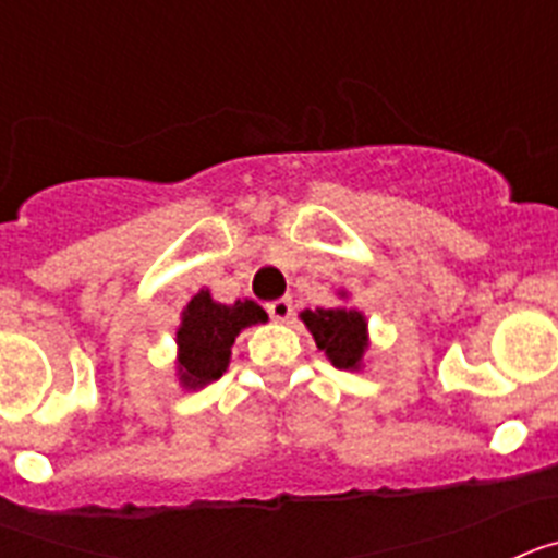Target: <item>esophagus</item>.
Wrapping results in <instances>:
<instances>
[{
  "label": "esophagus",
  "mask_w": 558,
  "mask_h": 558,
  "mask_svg": "<svg viewBox=\"0 0 558 558\" xmlns=\"http://www.w3.org/2000/svg\"><path fill=\"white\" fill-rule=\"evenodd\" d=\"M268 315L274 322H288L290 315H293V299H276V302H268Z\"/></svg>",
  "instance_id": "obj_1"
}]
</instances>
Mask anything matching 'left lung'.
Here are the masks:
<instances>
[{
    "instance_id": "1",
    "label": "left lung",
    "mask_w": 558,
    "mask_h": 558,
    "mask_svg": "<svg viewBox=\"0 0 558 558\" xmlns=\"http://www.w3.org/2000/svg\"><path fill=\"white\" fill-rule=\"evenodd\" d=\"M304 324L335 368H354L366 349V322L357 310H304Z\"/></svg>"
}]
</instances>
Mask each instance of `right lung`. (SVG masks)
<instances>
[{
	"mask_svg": "<svg viewBox=\"0 0 558 558\" xmlns=\"http://www.w3.org/2000/svg\"><path fill=\"white\" fill-rule=\"evenodd\" d=\"M259 322H268V315L248 299L234 304H215L206 290L192 295L179 329L181 383L186 388H201L223 377L226 366H229L231 343L240 329Z\"/></svg>",
	"mask_w": 558,
	"mask_h": 558,
	"instance_id": "1",
	"label": "right lung"
}]
</instances>
